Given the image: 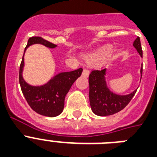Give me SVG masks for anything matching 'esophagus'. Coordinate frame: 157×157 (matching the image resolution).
Wrapping results in <instances>:
<instances>
[{
  "label": "esophagus",
  "instance_id": "1",
  "mask_svg": "<svg viewBox=\"0 0 157 157\" xmlns=\"http://www.w3.org/2000/svg\"><path fill=\"white\" fill-rule=\"evenodd\" d=\"M89 74H90V71H89L88 69H84L83 72H82V76L84 77H88Z\"/></svg>",
  "mask_w": 157,
  "mask_h": 157
}]
</instances>
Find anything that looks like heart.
I'll return each mask as SVG.
<instances>
[{"mask_svg": "<svg viewBox=\"0 0 157 157\" xmlns=\"http://www.w3.org/2000/svg\"><path fill=\"white\" fill-rule=\"evenodd\" d=\"M112 52V46H107V47L104 48L103 50H101L100 51H98V53H96L94 54H89L86 56V59L90 63H98L101 60L106 59L109 56L111 53Z\"/></svg>", "mask_w": 157, "mask_h": 157, "instance_id": "obj_1", "label": "heart"}]
</instances>
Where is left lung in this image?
Here are the masks:
<instances>
[{"label":"left lung","instance_id":"obj_1","mask_svg":"<svg viewBox=\"0 0 157 157\" xmlns=\"http://www.w3.org/2000/svg\"><path fill=\"white\" fill-rule=\"evenodd\" d=\"M134 47L136 49L140 56L143 57L140 38L138 37L134 41ZM107 68L101 70H93L89 76L90 85V104L92 112L94 114L106 117L113 115L121 111L130 102L136 93L137 89L129 94H118L113 93L107 86L106 81ZM143 73V66L140 68V74Z\"/></svg>","mask_w":157,"mask_h":157}]
</instances>
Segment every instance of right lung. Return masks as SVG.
Segmentation results:
<instances>
[{"label": "right lung", "instance_id": "add662e5", "mask_svg": "<svg viewBox=\"0 0 157 157\" xmlns=\"http://www.w3.org/2000/svg\"><path fill=\"white\" fill-rule=\"evenodd\" d=\"M35 44H40L50 49L57 47L56 45L40 36H33L28 39L24 54L30 45ZM24 54L19 68V84L23 96L31 108L38 114L49 117L59 116L63 110L65 96L68 93L72 84L81 76L83 69L81 67L71 71L59 72L44 85L32 86L27 83L23 77Z\"/></svg>", "mask_w": 157, "mask_h": 157}]
</instances>
